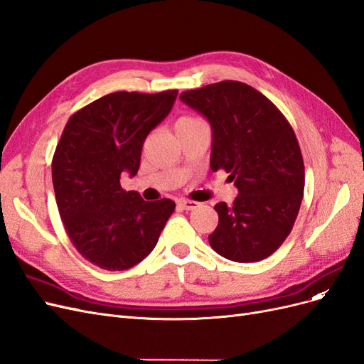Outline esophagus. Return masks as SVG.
Masks as SVG:
<instances>
[{"label": "esophagus", "mask_w": 364, "mask_h": 364, "mask_svg": "<svg viewBox=\"0 0 364 364\" xmlns=\"http://www.w3.org/2000/svg\"><path fill=\"white\" fill-rule=\"evenodd\" d=\"M178 205L184 210H193V208H198L201 204L196 201H191V199H181V201H178Z\"/></svg>", "instance_id": "esophagus-1"}]
</instances>
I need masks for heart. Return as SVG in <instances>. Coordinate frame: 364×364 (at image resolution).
<instances>
[{"label": "heart", "mask_w": 364, "mask_h": 364, "mask_svg": "<svg viewBox=\"0 0 364 364\" xmlns=\"http://www.w3.org/2000/svg\"><path fill=\"white\" fill-rule=\"evenodd\" d=\"M198 121H203L196 118V116H183V118H180L177 121V125H181V124H193V122H198Z\"/></svg>", "instance_id": "b5f03b06"}]
</instances>
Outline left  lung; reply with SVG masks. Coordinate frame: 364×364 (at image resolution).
I'll use <instances>...</instances> for the list:
<instances>
[{
	"instance_id": "8db88e82",
	"label": "left lung",
	"mask_w": 364,
	"mask_h": 364,
	"mask_svg": "<svg viewBox=\"0 0 364 364\" xmlns=\"http://www.w3.org/2000/svg\"><path fill=\"white\" fill-rule=\"evenodd\" d=\"M180 100L212 124V171H225L239 195L219 203L210 246L239 263L272 255L290 234L304 196V160L295 132L257 89L224 80L181 92Z\"/></svg>"
}]
</instances>
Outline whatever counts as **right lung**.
I'll list each match as a JSON object with an SVG mask.
<instances>
[{"label":"right lung","mask_w":364,"mask_h":364,"mask_svg":"<svg viewBox=\"0 0 364 364\" xmlns=\"http://www.w3.org/2000/svg\"><path fill=\"white\" fill-rule=\"evenodd\" d=\"M177 90L113 92L68 119L53 157L58 213L69 240L87 262L125 271L154 250L175 203L144 201L121 186L136 175L146 136L171 112Z\"/></svg>","instance_id":"add662e5"}]
</instances>
